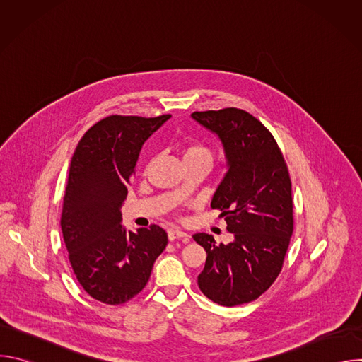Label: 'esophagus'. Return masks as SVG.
Instances as JSON below:
<instances>
[{"instance_id":"esophagus-1","label":"esophagus","mask_w":362,"mask_h":362,"mask_svg":"<svg viewBox=\"0 0 362 362\" xmlns=\"http://www.w3.org/2000/svg\"><path fill=\"white\" fill-rule=\"evenodd\" d=\"M168 238H169L170 242H173V240H182L183 243H187V242H189V235L185 233V232H182V230L170 229V230L168 232Z\"/></svg>"}]
</instances>
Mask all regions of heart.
I'll return each instance as SVG.
<instances>
[{
	"mask_svg": "<svg viewBox=\"0 0 362 362\" xmlns=\"http://www.w3.org/2000/svg\"><path fill=\"white\" fill-rule=\"evenodd\" d=\"M182 156L185 162H203L208 165L209 168H212L214 162H215V153L211 147H208L206 144L192 140L187 141L182 146Z\"/></svg>",
	"mask_w": 362,
	"mask_h": 362,
	"instance_id": "b5f03b06",
	"label": "heart"
}]
</instances>
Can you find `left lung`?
Listing matches in <instances>:
<instances>
[{"mask_svg":"<svg viewBox=\"0 0 362 362\" xmlns=\"http://www.w3.org/2000/svg\"><path fill=\"white\" fill-rule=\"evenodd\" d=\"M192 117L215 132L225 147L229 170L211 206L235 236L223 245L209 233L193 235L208 253L197 285L219 305L247 303L269 289L284 267L293 232L288 166L272 133L247 112L228 107Z\"/></svg>","mask_w":362,"mask_h":362,"instance_id":"1","label":"left lung"}]
</instances>
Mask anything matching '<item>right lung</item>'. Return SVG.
<instances>
[{
    "mask_svg": "<svg viewBox=\"0 0 362 362\" xmlns=\"http://www.w3.org/2000/svg\"><path fill=\"white\" fill-rule=\"evenodd\" d=\"M169 117L107 116L84 133L71 158L63 238L78 284L103 303L120 305L140 293L168 245L158 225L126 230L120 208L143 143Z\"/></svg>",
    "mask_w": 362,
    "mask_h": 362,
    "instance_id": "obj_1",
    "label": "right lung"
}]
</instances>
